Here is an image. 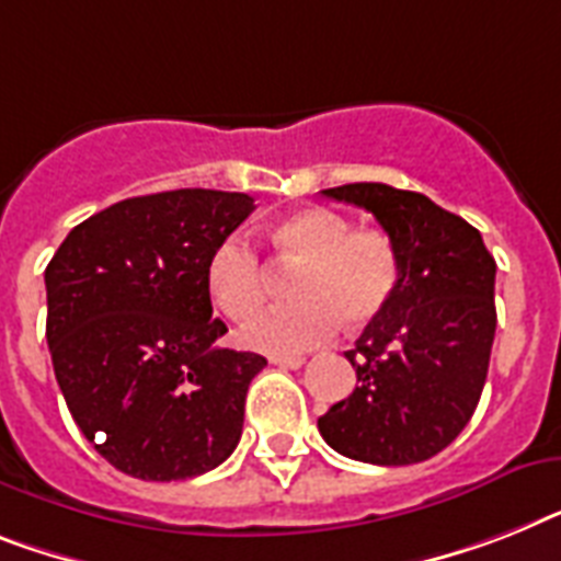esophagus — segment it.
<instances>
[{
  "instance_id": "obj_1",
  "label": "esophagus",
  "mask_w": 561,
  "mask_h": 561,
  "mask_svg": "<svg viewBox=\"0 0 561 561\" xmlns=\"http://www.w3.org/2000/svg\"><path fill=\"white\" fill-rule=\"evenodd\" d=\"M270 360L275 364V367H284V369H298L307 364V358H304V355H272Z\"/></svg>"
}]
</instances>
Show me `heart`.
Here are the masks:
<instances>
[{
    "instance_id": "obj_1",
    "label": "heart",
    "mask_w": 561,
    "mask_h": 561,
    "mask_svg": "<svg viewBox=\"0 0 561 561\" xmlns=\"http://www.w3.org/2000/svg\"><path fill=\"white\" fill-rule=\"evenodd\" d=\"M270 243L280 270L291 277L295 304L263 312L243 341L263 353H300L335 335L337 323L360 330L381 318L398 289V252L381 229H353L341 211L304 206L270 226ZM270 280L261 254L243 234H229L206 261L208 300L224 318L249 321Z\"/></svg>"
}]
</instances>
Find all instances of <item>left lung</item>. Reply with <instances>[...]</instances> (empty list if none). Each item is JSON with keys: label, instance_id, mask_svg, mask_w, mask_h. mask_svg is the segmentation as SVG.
<instances>
[{"label": "left lung", "instance_id": "obj_1", "mask_svg": "<svg viewBox=\"0 0 561 561\" xmlns=\"http://www.w3.org/2000/svg\"><path fill=\"white\" fill-rule=\"evenodd\" d=\"M367 208L398 252V289L346 360L353 396L318 419L323 442L367 465L427 461L476 413L496 335V261L479 229L419 192L387 183L323 188Z\"/></svg>", "mask_w": 561, "mask_h": 561}]
</instances>
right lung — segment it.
Returning <instances> with one entry per match:
<instances>
[{"label":"right lung","mask_w":561,"mask_h":561,"mask_svg":"<svg viewBox=\"0 0 561 561\" xmlns=\"http://www.w3.org/2000/svg\"><path fill=\"white\" fill-rule=\"evenodd\" d=\"M240 192L128 197L68 231L45 270L65 404L94 450L142 481L194 479L234 453L266 358L217 346L206 261L252 215Z\"/></svg>","instance_id":"add662e5"}]
</instances>
